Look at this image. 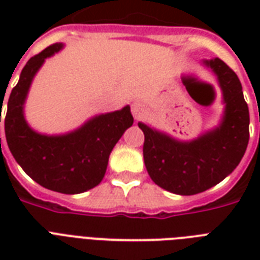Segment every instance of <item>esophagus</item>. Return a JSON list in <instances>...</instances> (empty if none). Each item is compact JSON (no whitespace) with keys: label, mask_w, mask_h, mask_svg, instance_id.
I'll return each instance as SVG.
<instances>
[{"label":"esophagus","mask_w":260,"mask_h":260,"mask_svg":"<svg viewBox=\"0 0 260 260\" xmlns=\"http://www.w3.org/2000/svg\"><path fill=\"white\" fill-rule=\"evenodd\" d=\"M132 113H134L135 118H142L146 113V106L143 105L142 102H134L132 104Z\"/></svg>","instance_id":"1"}]
</instances>
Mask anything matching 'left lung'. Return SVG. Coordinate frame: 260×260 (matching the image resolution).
<instances>
[{
	"instance_id": "left-lung-1",
	"label": "left lung",
	"mask_w": 260,
	"mask_h": 260,
	"mask_svg": "<svg viewBox=\"0 0 260 260\" xmlns=\"http://www.w3.org/2000/svg\"><path fill=\"white\" fill-rule=\"evenodd\" d=\"M217 75L225 110L221 124L191 142H179L139 122L143 156L151 179L181 196L205 191L236 169L250 139V113L238 75L221 59L204 60Z\"/></svg>"
}]
</instances>
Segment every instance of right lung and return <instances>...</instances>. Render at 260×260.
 Returning <instances> with one entry per match:
<instances>
[{"instance_id":"right-lung-1","label":"right lung","mask_w":260,"mask_h":260,"mask_svg":"<svg viewBox=\"0 0 260 260\" xmlns=\"http://www.w3.org/2000/svg\"><path fill=\"white\" fill-rule=\"evenodd\" d=\"M62 47L60 43L52 44L26 62L8 100L5 136L16 162L35 182L58 193L78 194L102 181L110 152L134 124V117L129 106H125L95 116L67 135L47 136L30 129L22 113L26 93L44 59Z\"/></svg>"}]
</instances>
